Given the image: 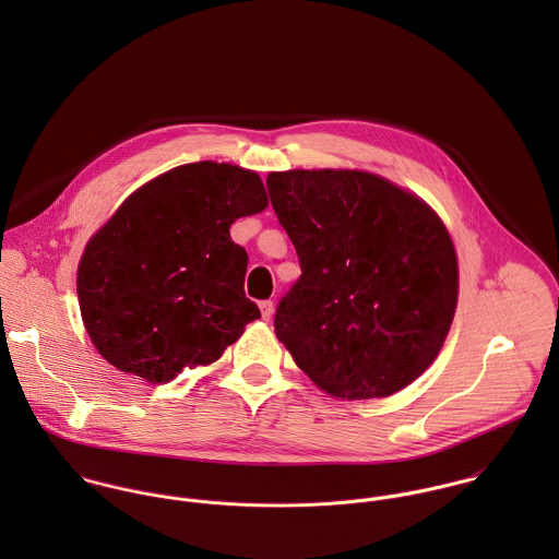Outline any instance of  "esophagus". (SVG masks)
<instances>
[{"label":"esophagus","instance_id":"esophagus-1","mask_svg":"<svg viewBox=\"0 0 559 559\" xmlns=\"http://www.w3.org/2000/svg\"><path fill=\"white\" fill-rule=\"evenodd\" d=\"M258 308H260V314H262V319L271 320V317H273V310H275V306H273V301H271V299H266V301H260V304H258Z\"/></svg>","mask_w":559,"mask_h":559}]
</instances>
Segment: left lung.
I'll return each instance as SVG.
<instances>
[{"label":"left lung","instance_id":"left-lung-1","mask_svg":"<svg viewBox=\"0 0 559 559\" xmlns=\"http://www.w3.org/2000/svg\"><path fill=\"white\" fill-rule=\"evenodd\" d=\"M266 189L301 266L273 322L295 364L337 399H385L413 383L459 299L441 219L368 171H271Z\"/></svg>","mask_w":559,"mask_h":559}]
</instances>
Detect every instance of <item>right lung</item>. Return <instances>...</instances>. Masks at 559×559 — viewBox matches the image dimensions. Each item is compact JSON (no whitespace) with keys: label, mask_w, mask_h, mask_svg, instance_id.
<instances>
[{"label":"right lung","mask_w":559,"mask_h":559,"mask_svg":"<svg viewBox=\"0 0 559 559\" xmlns=\"http://www.w3.org/2000/svg\"><path fill=\"white\" fill-rule=\"evenodd\" d=\"M255 171L189 163L138 189L87 242L78 271L85 329L118 370L169 383L213 364L260 319L230 226L266 209Z\"/></svg>","instance_id":"obj_1"}]
</instances>
